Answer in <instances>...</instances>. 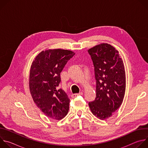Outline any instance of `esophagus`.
I'll return each instance as SVG.
<instances>
[{"label": "esophagus", "instance_id": "obj_1", "mask_svg": "<svg viewBox=\"0 0 148 148\" xmlns=\"http://www.w3.org/2000/svg\"><path fill=\"white\" fill-rule=\"evenodd\" d=\"M83 95V92H80L78 94H72L71 95V97L72 98H75L77 96H78V95Z\"/></svg>", "mask_w": 148, "mask_h": 148}]
</instances>
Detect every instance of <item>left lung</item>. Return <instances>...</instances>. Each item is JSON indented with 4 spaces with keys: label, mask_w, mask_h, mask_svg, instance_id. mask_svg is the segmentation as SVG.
Returning a JSON list of instances; mask_svg holds the SVG:
<instances>
[{
    "label": "left lung",
    "mask_w": 148,
    "mask_h": 148,
    "mask_svg": "<svg viewBox=\"0 0 148 148\" xmlns=\"http://www.w3.org/2000/svg\"><path fill=\"white\" fill-rule=\"evenodd\" d=\"M97 80L95 99L89 102L97 118H110L122 103L126 88L124 64L119 52L108 43H101L88 49Z\"/></svg>",
    "instance_id": "obj_1"
}]
</instances>
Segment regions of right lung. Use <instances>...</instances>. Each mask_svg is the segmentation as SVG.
<instances>
[{
  "mask_svg": "<svg viewBox=\"0 0 148 148\" xmlns=\"http://www.w3.org/2000/svg\"><path fill=\"white\" fill-rule=\"evenodd\" d=\"M75 53L68 50L49 49L40 52L33 61L29 88L37 107L47 116L61 120L67 114L70 99L58 86L60 73Z\"/></svg>",
  "mask_w": 148,
  "mask_h": 148,
  "instance_id": "obj_1",
  "label": "right lung"
}]
</instances>
